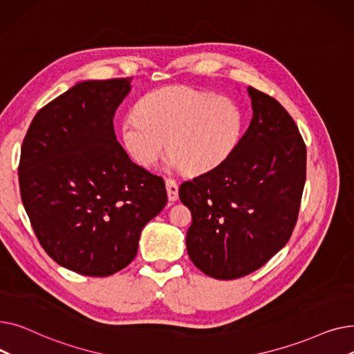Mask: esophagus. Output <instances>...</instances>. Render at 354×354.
<instances>
[{"mask_svg": "<svg viewBox=\"0 0 354 354\" xmlns=\"http://www.w3.org/2000/svg\"><path fill=\"white\" fill-rule=\"evenodd\" d=\"M165 185H166L167 199H169L171 202L178 201V198H179V194H178L179 192V187H178V183L174 179H166Z\"/></svg>", "mask_w": 354, "mask_h": 354, "instance_id": "1", "label": "esophagus"}]
</instances>
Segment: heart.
Here are the masks:
<instances>
[{"mask_svg":"<svg viewBox=\"0 0 354 354\" xmlns=\"http://www.w3.org/2000/svg\"><path fill=\"white\" fill-rule=\"evenodd\" d=\"M244 124V111L234 100L187 86H167L146 93L136 111L122 120L120 133L138 165L153 166L167 140L169 163L201 175L234 153Z\"/></svg>","mask_w":354,"mask_h":354,"instance_id":"heart-1","label":"heart"}]
</instances>
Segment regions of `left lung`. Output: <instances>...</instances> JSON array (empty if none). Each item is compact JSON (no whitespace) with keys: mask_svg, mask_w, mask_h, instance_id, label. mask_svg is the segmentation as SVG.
Here are the masks:
<instances>
[{"mask_svg":"<svg viewBox=\"0 0 354 354\" xmlns=\"http://www.w3.org/2000/svg\"><path fill=\"white\" fill-rule=\"evenodd\" d=\"M247 90L252 119L234 153L179 188L192 214L188 255L216 280L248 275L287 244L306 182L299 127L275 99Z\"/></svg>","mask_w":354,"mask_h":354,"instance_id":"8db88e82","label":"left lung"}]
</instances>
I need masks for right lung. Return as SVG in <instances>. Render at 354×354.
Instances as JSON below:
<instances>
[{
  "label": "right lung",
  "mask_w": 354,
  "mask_h": 354,
  "mask_svg": "<svg viewBox=\"0 0 354 354\" xmlns=\"http://www.w3.org/2000/svg\"><path fill=\"white\" fill-rule=\"evenodd\" d=\"M130 79L76 83L37 113L21 147L23 205L59 266L107 277L133 261L143 227L166 205L162 178L130 160L113 118Z\"/></svg>",
  "instance_id": "obj_1"
}]
</instances>
